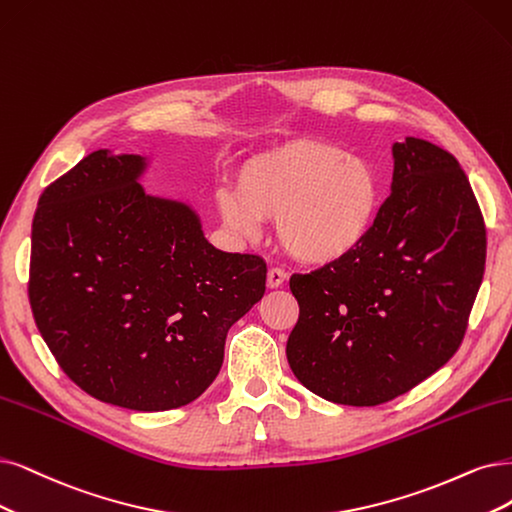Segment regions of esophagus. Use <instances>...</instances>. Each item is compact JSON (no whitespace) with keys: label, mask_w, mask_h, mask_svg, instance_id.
<instances>
[{"label":"esophagus","mask_w":512,"mask_h":512,"mask_svg":"<svg viewBox=\"0 0 512 512\" xmlns=\"http://www.w3.org/2000/svg\"><path fill=\"white\" fill-rule=\"evenodd\" d=\"M285 278H287V274L282 272L280 268H272L270 272H268V287L270 289H278L282 282H285Z\"/></svg>","instance_id":"34e87169"}]
</instances>
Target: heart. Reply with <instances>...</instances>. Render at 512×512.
I'll list each match as a JSON object with an SVG mask.
<instances>
[{
    "mask_svg": "<svg viewBox=\"0 0 512 512\" xmlns=\"http://www.w3.org/2000/svg\"><path fill=\"white\" fill-rule=\"evenodd\" d=\"M382 204V177L335 145L295 139L246 162L236 185L215 189L221 223L255 240L276 219L280 244L312 266L344 259L369 236Z\"/></svg>",
    "mask_w": 512,
    "mask_h": 512,
    "instance_id": "heart-1",
    "label": "heart"
}]
</instances>
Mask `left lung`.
I'll return each instance as SVG.
<instances>
[{
	"instance_id": "obj_1",
	"label": "left lung",
	"mask_w": 512,
	"mask_h": 512,
	"mask_svg": "<svg viewBox=\"0 0 512 512\" xmlns=\"http://www.w3.org/2000/svg\"><path fill=\"white\" fill-rule=\"evenodd\" d=\"M392 158V194L361 246L291 276V371L337 405H382L439 371L483 280L485 223L460 162L415 137L394 143Z\"/></svg>"
}]
</instances>
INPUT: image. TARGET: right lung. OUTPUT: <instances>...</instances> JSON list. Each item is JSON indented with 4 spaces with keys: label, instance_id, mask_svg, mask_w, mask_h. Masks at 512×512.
<instances>
[{
    "label": "right lung",
    "instance_id": "obj_1",
    "mask_svg": "<svg viewBox=\"0 0 512 512\" xmlns=\"http://www.w3.org/2000/svg\"><path fill=\"white\" fill-rule=\"evenodd\" d=\"M149 158L92 151L44 189L29 299L61 369L94 399L177 409L213 384L230 327L266 293V261L223 253L183 200L147 194Z\"/></svg>",
    "mask_w": 512,
    "mask_h": 512
}]
</instances>
